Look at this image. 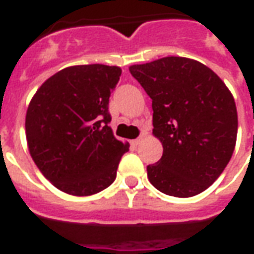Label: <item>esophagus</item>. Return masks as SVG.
Listing matches in <instances>:
<instances>
[{"instance_id":"34e87169","label":"esophagus","mask_w":254,"mask_h":254,"mask_svg":"<svg viewBox=\"0 0 254 254\" xmlns=\"http://www.w3.org/2000/svg\"><path fill=\"white\" fill-rule=\"evenodd\" d=\"M141 142H142V136H138L136 139H134V141H131V143H132L134 146H138V145H139Z\"/></svg>"}]
</instances>
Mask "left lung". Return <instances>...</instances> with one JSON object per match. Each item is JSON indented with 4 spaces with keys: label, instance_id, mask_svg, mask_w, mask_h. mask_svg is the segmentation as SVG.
Returning <instances> with one entry per match:
<instances>
[{
    "label": "left lung",
    "instance_id": "8db88e82",
    "mask_svg": "<svg viewBox=\"0 0 254 254\" xmlns=\"http://www.w3.org/2000/svg\"><path fill=\"white\" fill-rule=\"evenodd\" d=\"M128 69L152 98L153 135L163 145L161 159L147 165L149 181L174 197L202 193L235 147L238 115L231 91L210 68L188 57H163Z\"/></svg>",
    "mask_w": 254,
    "mask_h": 254
}]
</instances>
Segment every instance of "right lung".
Returning a JSON list of instances; mask_svg holds the SVG:
<instances>
[{"mask_svg": "<svg viewBox=\"0 0 254 254\" xmlns=\"http://www.w3.org/2000/svg\"><path fill=\"white\" fill-rule=\"evenodd\" d=\"M122 75L104 64L66 66L37 90L26 113V138L34 163L61 191L100 193L116 178L128 143L108 126L109 97Z\"/></svg>", "mask_w": 254, "mask_h": 254, "instance_id": "obj_1", "label": "right lung"}]
</instances>
